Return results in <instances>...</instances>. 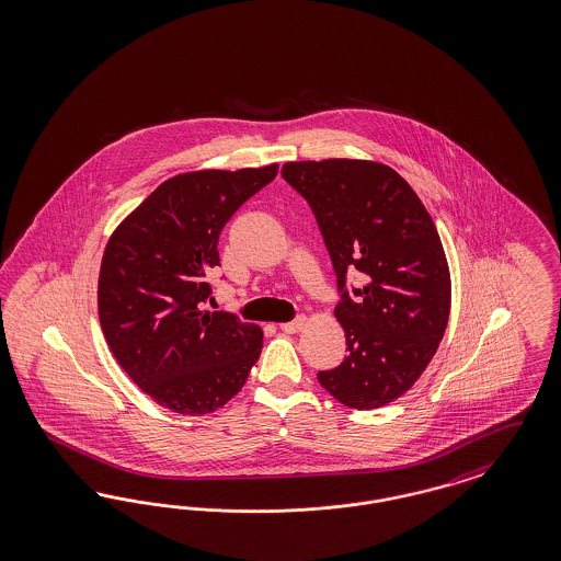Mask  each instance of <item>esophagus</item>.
<instances>
[{
    "label": "esophagus",
    "mask_w": 561,
    "mask_h": 561,
    "mask_svg": "<svg viewBox=\"0 0 561 561\" xmlns=\"http://www.w3.org/2000/svg\"><path fill=\"white\" fill-rule=\"evenodd\" d=\"M306 327V317H297L291 322H283L280 324V329L285 331V333H297V331H301Z\"/></svg>",
    "instance_id": "obj_1"
}]
</instances>
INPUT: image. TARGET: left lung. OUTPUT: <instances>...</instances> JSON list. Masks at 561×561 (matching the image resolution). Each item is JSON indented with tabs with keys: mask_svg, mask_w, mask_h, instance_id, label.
Listing matches in <instances>:
<instances>
[{
	"mask_svg": "<svg viewBox=\"0 0 561 561\" xmlns=\"http://www.w3.org/2000/svg\"><path fill=\"white\" fill-rule=\"evenodd\" d=\"M280 173L312 207L342 293L347 356L318 381L350 409L386 407L413 388L448 324L450 272L434 219L383 163L295 161ZM347 271L362 274L360 290L346 291Z\"/></svg>",
	"mask_w": 561,
	"mask_h": 561,
	"instance_id": "1",
	"label": "left lung"
}]
</instances>
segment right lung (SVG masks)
I'll return each mask as SVG.
<instances>
[{"mask_svg": "<svg viewBox=\"0 0 561 561\" xmlns=\"http://www.w3.org/2000/svg\"><path fill=\"white\" fill-rule=\"evenodd\" d=\"M278 165L188 171L165 180L108 239L98 317L131 381L173 413H214L234 398L262 354V329L205 312L221 228Z\"/></svg>", "mask_w": 561, "mask_h": 561, "instance_id": "obj_1", "label": "right lung"}]
</instances>
